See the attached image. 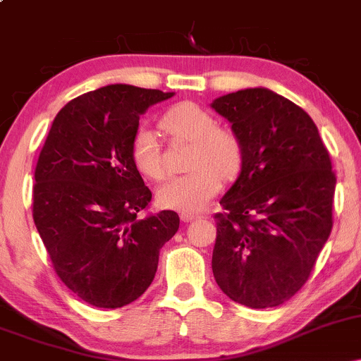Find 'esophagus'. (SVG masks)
Returning a JSON list of instances; mask_svg holds the SVG:
<instances>
[{
    "label": "esophagus",
    "instance_id": "34e87169",
    "mask_svg": "<svg viewBox=\"0 0 361 361\" xmlns=\"http://www.w3.org/2000/svg\"><path fill=\"white\" fill-rule=\"evenodd\" d=\"M202 215H198V214H186V212H183L181 214V221H185V222H190V221H193V219H200Z\"/></svg>",
    "mask_w": 361,
    "mask_h": 361
}]
</instances>
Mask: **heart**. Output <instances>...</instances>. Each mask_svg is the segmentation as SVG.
Returning a JSON list of instances; mask_svg holds the SVG:
<instances>
[{
  "label": "heart",
  "mask_w": 361,
  "mask_h": 361,
  "mask_svg": "<svg viewBox=\"0 0 361 361\" xmlns=\"http://www.w3.org/2000/svg\"><path fill=\"white\" fill-rule=\"evenodd\" d=\"M161 127L173 140L192 144L188 175L169 181L157 193L161 205L180 212L202 210L221 188L222 178L241 171L244 147L239 135L229 127L215 126L214 115L192 102L178 103L161 120ZM132 163L140 175L159 181L166 176L163 156L154 130L139 127L130 144Z\"/></svg>",
  "instance_id": "1"
}]
</instances>
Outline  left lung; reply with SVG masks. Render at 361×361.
Returning a JSON list of instances; mask_svg holds the SVG:
<instances>
[{"label": "left lung", "mask_w": 361, "mask_h": 361, "mask_svg": "<svg viewBox=\"0 0 361 361\" xmlns=\"http://www.w3.org/2000/svg\"><path fill=\"white\" fill-rule=\"evenodd\" d=\"M212 109L244 147L224 212L214 215L215 281L238 304L276 307L309 280L333 229L329 152L307 111L267 88L224 94Z\"/></svg>", "instance_id": "left-lung-1"}]
</instances>
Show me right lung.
I'll use <instances>...</instances> for the list:
<instances>
[{
    "label": "right lung",
    "instance_id": "1",
    "mask_svg": "<svg viewBox=\"0 0 361 361\" xmlns=\"http://www.w3.org/2000/svg\"><path fill=\"white\" fill-rule=\"evenodd\" d=\"M175 93L109 85L54 118L35 166L34 222L57 276L90 305L118 309L154 280L180 217L137 214L151 202L130 156L140 115Z\"/></svg>",
    "mask_w": 361,
    "mask_h": 361
}]
</instances>
